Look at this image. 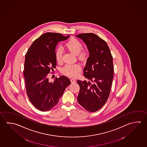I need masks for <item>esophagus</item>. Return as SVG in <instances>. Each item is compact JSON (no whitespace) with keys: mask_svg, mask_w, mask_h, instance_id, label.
I'll return each instance as SVG.
<instances>
[{"mask_svg":"<svg viewBox=\"0 0 147 147\" xmlns=\"http://www.w3.org/2000/svg\"><path fill=\"white\" fill-rule=\"evenodd\" d=\"M70 81H71V82L72 83H75L76 82V81L74 79H71L70 80Z\"/></svg>","mask_w":147,"mask_h":147,"instance_id":"1","label":"esophagus"}]
</instances>
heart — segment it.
Masks as SVG:
<instances>
[{
	"instance_id": "b5f03b06",
	"label": "heart",
	"mask_w": 147,
	"mask_h": 147,
	"mask_svg": "<svg viewBox=\"0 0 147 147\" xmlns=\"http://www.w3.org/2000/svg\"><path fill=\"white\" fill-rule=\"evenodd\" d=\"M65 47L67 50L71 53L77 55L80 60L83 61L86 59L87 56V52L84 50H82L83 49V45L79 40L71 38L68 41ZM63 55V50L61 48H59L55 52V59L58 62L61 61ZM81 70V67L79 64L74 65H66L61 70V71L64 75L71 77H77L79 75Z\"/></svg>"
}]
</instances>
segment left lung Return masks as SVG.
Here are the masks:
<instances>
[{
  "label": "left lung",
  "instance_id": "1",
  "mask_svg": "<svg viewBox=\"0 0 147 147\" xmlns=\"http://www.w3.org/2000/svg\"><path fill=\"white\" fill-rule=\"evenodd\" d=\"M83 40L89 52L83 70L88 80H77L80 86L78 103L85 109L95 112L102 108L109 96L113 77V58L106 41L93 33L76 35Z\"/></svg>",
  "mask_w": 147,
  "mask_h": 147
}]
</instances>
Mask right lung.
Returning a JSON list of instances; mask_svg holds the SVG:
<instances>
[{"label": "right lung", "instance_id": "1", "mask_svg": "<svg viewBox=\"0 0 147 147\" xmlns=\"http://www.w3.org/2000/svg\"><path fill=\"white\" fill-rule=\"evenodd\" d=\"M69 36L54 32L43 34L33 42L25 55L24 76L27 94L32 104L40 111H48L56 105L71 83L64 76L55 78L52 82L48 77L51 69L53 71L56 66V45Z\"/></svg>", "mask_w": 147, "mask_h": 147}]
</instances>
